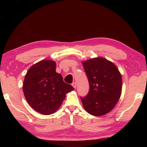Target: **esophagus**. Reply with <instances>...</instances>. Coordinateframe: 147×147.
Instances as JSON below:
<instances>
[{
    "label": "esophagus",
    "instance_id": "34e87169",
    "mask_svg": "<svg viewBox=\"0 0 147 147\" xmlns=\"http://www.w3.org/2000/svg\"><path fill=\"white\" fill-rule=\"evenodd\" d=\"M72 86L75 89V88H76V87H77V83H75V82H74V83H72Z\"/></svg>",
    "mask_w": 147,
    "mask_h": 147
}]
</instances>
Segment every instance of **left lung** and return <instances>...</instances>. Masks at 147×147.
<instances>
[{
    "label": "left lung",
    "mask_w": 147,
    "mask_h": 147,
    "mask_svg": "<svg viewBox=\"0 0 147 147\" xmlns=\"http://www.w3.org/2000/svg\"><path fill=\"white\" fill-rule=\"evenodd\" d=\"M90 83L88 95L81 97L83 106L93 116L109 113L116 105L122 91V77L114 63L102 57L82 62Z\"/></svg>",
    "instance_id": "obj_1"
}]
</instances>
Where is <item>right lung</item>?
I'll list each match as a JSON object with an SVG mask.
<instances>
[{
    "instance_id": "add662e5",
    "label": "right lung",
    "mask_w": 147,
    "mask_h": 147,
    "mask_svg": "<svg viewBox=\"0 0 147 147\" xmlns=\"http://www.w3.org/2000/svg\"><path fill=\"white\" fill-rule=\"evenodd\" d=\"M56 62L42 60L32 65L25 75L23 90L28 103L42 115L55 113L61 107L66 94L74 90L56 72Z\"/></svg>"
}]
</instances>
